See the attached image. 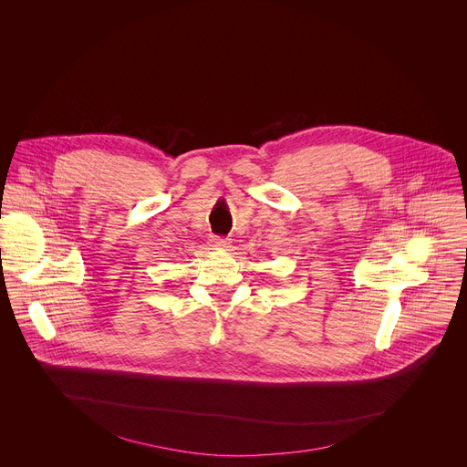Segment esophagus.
<instances>
[{"instance_id": "34e87169", "label": "esophagus", "mask_w": 467, "mask_h": 467, "mask_svg": "<svg viewBox=\"0 0 467 467\" xmlns=\"http://www.w3.org/2000/svg\"><path fill=\"white\" fill-rule=\"evenodd\" d=\"M210 244H212L213 248H217V250H226L228 244H230V241L224 239V237H215V235H212V237H210Z\"/></svg>"}]
</instances>
